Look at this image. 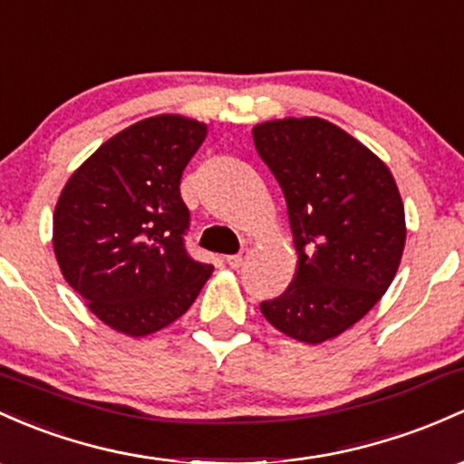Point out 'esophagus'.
Returning a JSON list of instances; mask_svg holds the SVG:
<instances>
[{
    "label": "esophagus",
    "instance_id": "1",
    "mask_svg": "<svg viewBox=\"0 0 464 464\" xmlns=\"http://www.w3.org/2000/svg\"><path fill=\"white\" fill-rule=\"evenodd\" d=\"M247 258H250V250H247V247H243V250L238 254H232V256H227V266H230L232 270H238V267L246 266Z\"/></svg>",
    "mask_w": 464,
    "mask_h": 464
}]
</instances>
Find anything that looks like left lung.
I'll return each instance as SVG.
<instances>
[{
    "mask_svg": "<svg viewBox=\"0 0 464 464\" xmlns=\"http://www.w3.org/2000/svg\"><path fill=\"white\" fill-rule=\"evenodd\" d=\"M252 137L285 197L298 252L292 285L261 312L287 336L323 343L361 321L396 276L401 194L385 163L325 119L267 121Z\"/></svg>",
    "mask_w": 464,
    "mask_h": 464,
    "instance_id": "1",
    "label": "left lung"
}]
</instances>
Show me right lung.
<instances>
[{
  "label": "right lung",
  "mask_w": 464,
  "mask_h": 464,
  "mask_svg": "<svg viewBox=\"0 0 464 464\" xmlns=\"http://www.w3.org/2000/svg\"><path fill=\"white\" fill-rule=\"evenodd\" d=\"M208 128L179 114L108 139L54 208L63 278L112 330L146 336L186 314L214 267L190 256L181 177Z\"/></svg>",
  "instance_id": "add662e5"
}]
</instances>
